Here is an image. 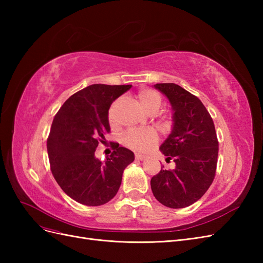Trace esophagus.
<instances>
[{
  "mask_svg": "<svg viewBox=\"0 0 263 263\" xmlns=\"http://www.w3.org/2000/svg\"><path fill=\"white\" fill-rule=\"evenodd\" d=\"M135 158H136V160L141 161V160H144V159H146V158H147V156H145V155H141V154H135Z\"/></svg>",
  "mask_w": 263,
  "mask_h": 263,
  "instance_id": "1",
  "label": "esophagus"
}]
</instances>
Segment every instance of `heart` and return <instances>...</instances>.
<instances>
[{
    "label": "heart",
    "mask_w": 263,
    "mask_h": 263,
    "mask_svg": "<svg viewBox=\"0 0 263 263\" xmlns=\"http://www.w3.org/2000/svg\"><path fill=\"white\" fill-rule=\"evenodd\" d=\"M138 101L147 113L156 114L162 104V99L158 92L151 89H145L138 92ZM118 101H115L110 105L107 118L109 124L114 123V112ZM123 142L126 147L138 151H147L156 146L158 142V134L153 128L145 129H133L127 132L124 137Z\"/></svg>",
    "instance_id": "heart-1"
}]
</instances>
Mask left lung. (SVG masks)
I'll return each mask as SVG.
<instances>
[{
    "label": "left lung",
    "mask_w": 263,
    "mask_h": 263,
    "mask_svg": "<svg viewBox=\"0 0 263 263\" xmlns=\"http://www.w3.org/2000/svg\"><path fill=\"white\" fill-rule=\"evenodd\" d=\"M156 89L169 99L173 129L160 146L166 161L176 168L151 178L157 200L170 209L192 205L205 194L216 174L218 139L213 118L201 100L176 83H157Z\"/></svg>",
    "instance_id": "1"
}]
</instances>
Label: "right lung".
I'll return each mask as SVG.
<instances>
[{"mask_svg":"<svg viewBox=\"0 0 263 263\" xmlns=\"http://www.w3.org/2000/svg\"><path fill=\"white\" fill-rule=\"evenodd\" d=\"M130 87L89 85L71 95L53 118L47 139L50 169L63 192L78 203L99 206L112 200L125 168L134 161L133 151L114 141L104 162L94 155L99 144L106 142L110 104Z\"/></svg>","mask_w":263,"mask_h":263,"instance_id":"obj_1","label":"right lung"}]
</instances>
